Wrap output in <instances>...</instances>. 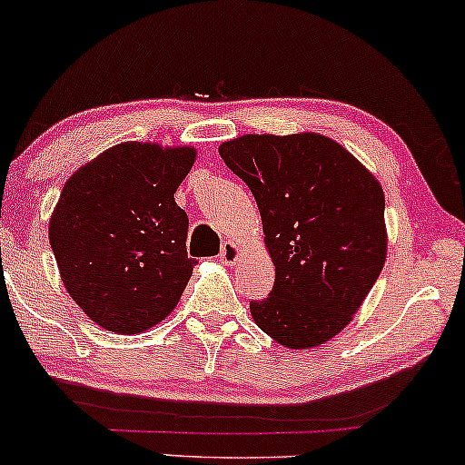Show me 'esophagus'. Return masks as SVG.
<instances>
[{"label":"esophagus","mask_w":465,"mask_h":465,"mask_svg":"<svg viewBox=\"0 0 465 465\" xmlns=\"http://www.w3.org/2000/svg\"><path fill=\"white\" fill-rule=\"evenodd\" d=\"M241 256V250L237 243H232V241H226L224 245H222V252H220V260L224 264H234Z\"/></svg>","instance_id":"1"}]
</instances>
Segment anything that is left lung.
<instances>
[{
  "label": "left lung",
  "instance_id": "1",
  "mask_svg": "<svg viewBox=\"0 0 465 465\" xmlns=\"http://www.w3.org/2000/svg\"><path fill=\"white\" fill-rule=\"evenodd\" d=\"M258 203L275 285L252 301L258 328L288 349L323 345L351 322L387 253L383 188L317 133L243 135L220 145Z\"/></svg>",
  "mask_w": 465,
  "mask_h": 465
}]
</instances>
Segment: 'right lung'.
<instances>
[{"mask_svg": "<svg viewBox=\"0 0 465 465\" xmlns=\"http://www.w3.org/2000/svg\"><path fill=\"white\" fill-rule=\"evenodd\" d=\"M196 150L126 142L63 186L48 239L69 296L101 328L143 332L175 309L196 264L173 199Z\"/></svg>", "mask_w": 465, "mask_h": 465, "instance_id": "1", "label": "right lung"}]
</instances>
